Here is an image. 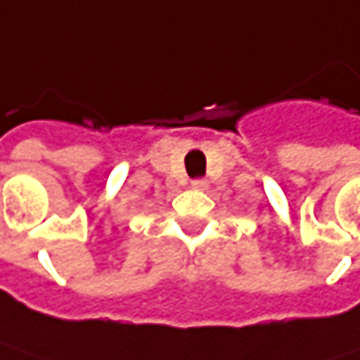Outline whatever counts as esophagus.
Instances as JSON below:
<instances>
[{"label":"esophagus","instance_id":"obj_1","mask_svg":"<svg viewBox=\"0 0 360 360\" xmlns=\"http://www.w3.org/2000/svg\"><path fill=\"white\" fill-rule=\"evenodd\" d=\"M191 185H193L195 189H208V181L206 179H193L191 181Z\"/></svg>","mask_w":360,"mask_h":360}]
</instances>
